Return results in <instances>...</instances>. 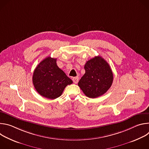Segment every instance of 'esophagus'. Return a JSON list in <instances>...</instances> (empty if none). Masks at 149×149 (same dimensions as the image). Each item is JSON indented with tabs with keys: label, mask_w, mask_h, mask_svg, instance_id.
Listing matches in <instances>:
<instances>
[{
	"label": "esophagus",
	"mask_w": 149,
	"mask_h": 149,
	"mask_svg": "<svg viewBox=\"0 0 149 149\" xmlns=\"http://www.w3.org/2000/svg\"><path fill=\"white\" fill-rule=\"evenodd\" d=\"M72 81H73V82H74L75 84L78 83V77H74V78H72Z\"/></svg>",
	"instance_id": "1"
}]
</instances>
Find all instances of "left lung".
I'll use <instances>...</instances> for the list:
<instances>
[{
    "label": "left lung",
    "instance_id": "left-lung-1",
    "mask_svg": "<svg viewBox=\"0 0 149 149\" xmlns=\"http://www.w3.org/2000/svg\"><path fill=\"white\" fill-rule=\"evenodd\" d=\"M86 73L78 82V86L87 97H98L107 92L113 81L112 70L107 62L100 56L88 61L84 65Z\"/></svg>",
    "mask_w": 149,
    "mask_h": 149
}]
</instances>
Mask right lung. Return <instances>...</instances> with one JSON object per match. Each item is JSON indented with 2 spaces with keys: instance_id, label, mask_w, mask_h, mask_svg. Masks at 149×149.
Segmentation results:
<instances>
[{
  "instance_id": "add662e5",
  "label": "right lung",
  "mask_w": 149,
  "mask_h": 149,
  "mask_svg": "<svg viewBox=\"0 0 149 149\" xmlns=\"http://www.w3.org/2000/svg\"><path fill=\"white\" fill-rule=\"evenodd\" d=\"M32 82L36 91L48 99L60 97L72 81L56 65V58L48 56L42 61L34 70Z\"/></svg>"
}]
</instances>
